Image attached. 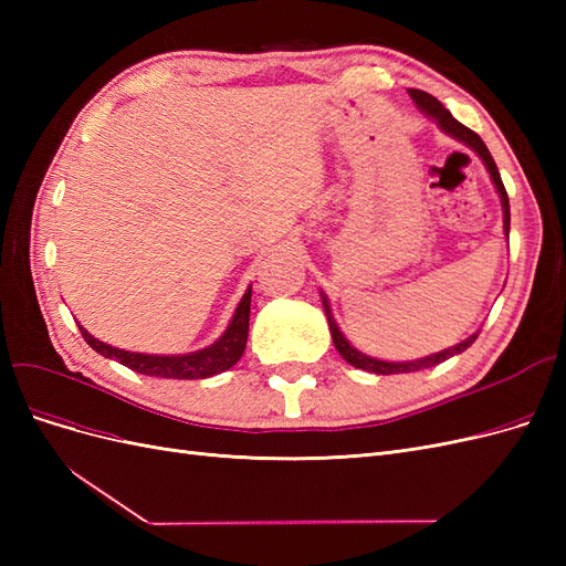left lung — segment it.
I'll return each instance as SVG.
<instances>
[{
  "label": "left lung",
  "mask_w": 566,
  "mask_h": 566,
  "mask_svg": "<svg viewBox=\"0 0 566 566\" xmlns=\"http://www.w3.org/2000/svg\"><path fill=\"white\" fill-rule=\"evenodd\" d=\"M408 94H410V98L416 101V106H418L422 113L430 115L443 132H447L449 136H453V139L462 142L465 146H470V148L476 153V156L482 158V163L486 165L489 175H491V181L495 184V191H499L501 202H503V229H505V235H507V233H510V200H507L505 186H503V181H501L499 167H495V163H493V158H491V153H489L486 144H484L482 139H479V134H476V132L468 129L465 125H460L458 119H455L447 108L441 106V101H437L432 94L420 92V90H408ZM323 310H325V316H328V325H331V335H333V342H335V349L342 354V358H345V361H347V364H352L354 368H361V370H368V373H375V375L416 373V370H422V368L439 366V364L447 361V358H451V356H455V354H462V352H465V349L472 345V342L476 339V333H474V335H470L468 339H462L460 345H455V347H451V349H443V352L432 354V356L418 358V361L389 364V361H380V358L366 356V354H361V352L354 349V347L349 345L347 337L342 335V333H339V328H337V323H335V318H333V314H331V304H328V300H325V295H323Z\"/></svg>",
  "instance_id": "obj_1"
}]
</instances>
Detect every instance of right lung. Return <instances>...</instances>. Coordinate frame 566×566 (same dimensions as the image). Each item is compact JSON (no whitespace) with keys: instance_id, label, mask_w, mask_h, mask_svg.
Here are the masks:
<instances>
[{"instance_id":"obj_1","label":"right lung","mask_w":566,"mask_h":566,"mask_svg":"<svg viewBox=\"0 0 566 566\" xmlns=\"http://www.w3.org/2000/svg\"><path fill=\"white\" fill-rule=\"evenodd\" d=\"M250 300H252V285L245 290V295L238 304V310L214 345L191 352V354H179V356H158V354H136L125 352L106 345V342L96 339L80 325V333L87 345L98 352L101 356L115 358L129 370H136L142 375H156V378H172V380H200L210 378V375L224 373L231 366L238 364V358L243 356L248 345V325H250Z\"/></svg>"}]
</instances>
